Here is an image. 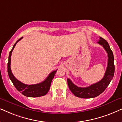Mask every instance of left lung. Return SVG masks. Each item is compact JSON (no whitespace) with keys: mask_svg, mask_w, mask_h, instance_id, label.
Segmentation results:
<instances>
[{"mask_svg":"<svg viewBox=\"0 0 122 122\" xmlns=\"http://www.w3.org/2000/svg\"><path fill=\"white\" fill-rule=\"evenodd\" d=\"M97 43L104 47L107 53L108 62L105 73L101 81L87 87H78V86L75 85L70 79H67V81L69 89L71 92L78 97L90 98L98 96L105 90L114 76L115 70L114 56L110 46L106 40L103 39L101 37H100V40Z\"/></svg>","mask_w":122,"mask_h":122,"instance_id":"8db88e82","label":"left lung"}]
</instances>
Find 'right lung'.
<instances>
[{
    "instance_id": "1",
    "label": "right lung",
    "mask_w": 122,
    "mask_h": 122,
    "mask_svg": "<svg viewBox=\"0 0 122 122\" xmlns=\"http://www.w3.org/2000/svg\"><path fill=\"white\" fill-rule=\"evenodd\" d=\"M22 39V37L18 40L14 44L12 50L10 52L8 57V62L7 69H8V74L9 77L11 80L12 82L13 83L14 86L16 87L19 92L23 95L29 97H41L43 96L46 95L50 90L51 84L53 79L54 76L56 74L57 70L53 71L49 74L47 78L42 82L38 83L36 84H31V85H27L24 83H22L21 81H18L15 78V76L12 74L11 69H10V61H11V55L12 52L13 51L14 48L16 45L17 43L20 40Z\"/></svg>"
}]
</instances>
